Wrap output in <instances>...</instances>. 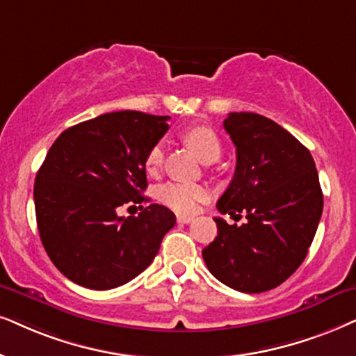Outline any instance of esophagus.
Instances as JSON below:
<instances>
[{
	"label": "esophagus",
	"instance_id": "obj_1",
	"mask_svg": "<svg viewBox=\"0 0 356 356\" xmlns=\"http://www.w3.org/2000/svg\"><path fill=\"white\" fill-rule=\"evenodd\" d=\"M192 217H187V215H177V223H191Z\"/></svg>",
	"mask_w": 356,
	"mask_h": 356
}]
</instances>
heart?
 I'll return each instance as SVG.
<instances>
[{
    "label": "heart",
    "mask_w": 356,
    "mask_h": 356,
    "mask_svg": "<svg viewBox=\"0 0 356 356\" xmlns=\"http://www.w3.org/2000/svg\"><path fill=\"white\" fill-rule=\"evenodd\" d=\"M184 141L195 151V154L200 157L204 163H213L218 159L220 146L218 136L213 129L209 126H192L182 134ZM164 159V147L161 143H156L154 146L147 151L145 164L149 172H156L161 168ZM159 200L174 211L179 213H191L197 209V204L207 197V188L200 184H188V182H168L159 187Z\"/></svg>",
    "instance_id": "b5f03b06"
}]
</instances>
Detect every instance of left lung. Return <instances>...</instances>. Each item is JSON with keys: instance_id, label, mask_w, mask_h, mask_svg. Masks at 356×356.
Here are the masks:
<instances>
[{"instance_id": "obj_1", "label": "left lung", "mask_w": 356, "mask_h": 356, "mask_svg": "<svg viewBox=\"0 0 356 356\" xmlns=\"http://www.w3.org/2000/svg\"><path fill=\"white\" fill-rule=\"evenodd\" d=\"M223 126L236 169L217 209L248 222L213 218L218 235L202 256L220 282L258 294L282 284L305 259L322 217V188L310 151L276 121L241 111Z\"/></svg>"}]
</instances>
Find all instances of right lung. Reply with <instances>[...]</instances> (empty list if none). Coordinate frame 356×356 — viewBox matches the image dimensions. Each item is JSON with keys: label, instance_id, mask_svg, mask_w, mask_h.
Instances as JSON below:
<instances>
[{"label": "right lung", "instance_id": "add662e5", "mask_svg": "<svg viewBox=\"0 0 356 356\" xmlns=\"http://www.w3.org/2000/svg\"><path fill=\"white\" fill-rule=\"evenodd\" d=\"M169 116L113 111L65 129L49 149L34 184L40 241L56 268L75 284L106 291L149 266L175 225L168 207L141 204L146 154L169 129Z\"/></svg>", "mask_w": 356, "mask_h": 356}]
</instances>
